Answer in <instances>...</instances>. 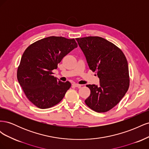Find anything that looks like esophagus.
Returning a JSON list of instances; mask_svg holds the SVG:
<instances>
[{"instance_id":"obj_1","label":"esophagus","mask_w":149,"mask_h":149,"mask_svg":"<svg viewBox=\"0 0 149 149\" xmlns=\"http://www.w3.org/2000/svg\"><path fill=\"white\" fill-rule=\"evenodd\" d=\"M73 86H75V87H77V88H80L81 86V84H79L78 83H73Z\"/></svg>"}]
</instances>
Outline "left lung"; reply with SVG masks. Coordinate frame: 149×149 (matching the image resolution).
<instances>
[{
	"label": "left lung",
	"instance_id": "obj_1",
	"mask_svg": "<svg viewBox=\"0 0 149 149\" xmlns=\"http://www.w3.org/2000/svg\"><path fill=\"white\" fill-rule=\"evenodd\" d=\"M79 47L86 58L89 69L96 72L100 85L88 84L89 96L84 101L90 109L106 112L116 106L129 87L127 59L114 44L100 37L77 38Z\"/></svg>",
	"mask_w": 149,
	"mask_h": 149
}]
</instances>
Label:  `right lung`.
Here are the masks:
<instances>
[{
  "label": "right lung",
  "mask_w": 149,
  "mask_h": 149,
  "mask_svg": "<svg viewBox=\"0 0 149 149\" xmlns=\"http://www.w3.org/2000/svg\"><path fill=\"white\" fill-rule=\"evenodd\" d=\"M77 47L74 38L52 36L38 40L26 48L17 76L26 97L36 107L47 109L64 97L71 84L57 79L52 71Z\"/></svg>",
  "instance_id": "1"
}]
</instances>
